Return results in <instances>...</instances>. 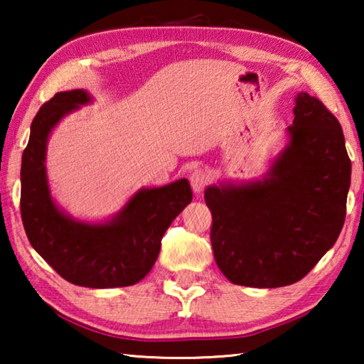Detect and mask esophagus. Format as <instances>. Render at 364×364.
I'll use <instances>...</instances> for the list:
<instances>
[{
    "mask_svg": "<svg viewBox=\"0 0 364 364\" xmlns=\"http://www.w3.org/2000/svg\"><path fill=\"white\" fill-rule=\"evenodd\" d=\"M189 181H191V186H193L194 193H200V191H204V188L207 186L208 175L202 168L194 170L193 175L189 176Z\"/></svg>",
    "mask_w": 364,
    "mask_h": 364,
    "instance_id": "1",
    "label": "esophagus"
}]
</instances>
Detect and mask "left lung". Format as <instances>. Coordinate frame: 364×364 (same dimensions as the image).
Segmentation results:
<instances>
[{"label":"left lung","mask_w":364,"mask_h":364,"mask_svg":"<svg viewBox=\"0 0 364 364\" xmlns=\"http://www.w3.org/2000/svg\"><path fill=\"white\" fill-rule=\"evenodd\" d=\"M287 130L291 141L262 183L205 191L215 262L232 284H294L342 231L352 162L341 123L321 101L300 93Z\"/></svg>","instance_id":"left-lung-1"}]
</instances>
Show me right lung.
I'll return each mask as SVG.
<instances>
[{
    "instance_id": "right-lung-1",
    "label": "right lung",
    "mask_w": 364,
    "mask_h": 364,
    "mask_svg": "<svg viewBox=\"0 0 364 364\" xmlns=\"http://www.w3.org/2000/svg\"><path fill=\"white\" fill-rule=\"evenodd\" d=\"M90 101L83 90L56 93L43 104L22 154L21 215L32 247L72 284L107 289L136 284L156 263L160 241L193 199L188 180L141 189L117 217L102 225L73 221L49 196L45 154L51 128Z\"/></svg>"
}]
</instances>
